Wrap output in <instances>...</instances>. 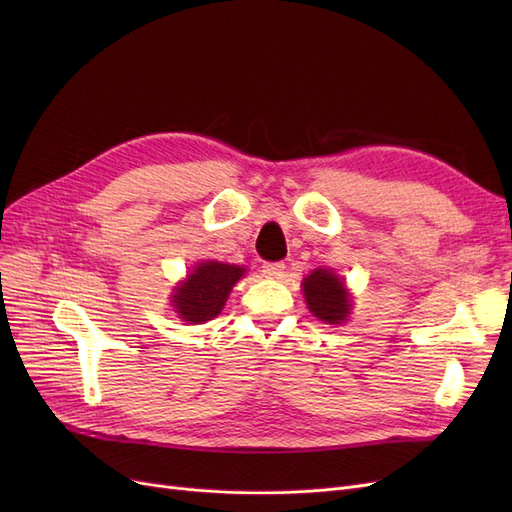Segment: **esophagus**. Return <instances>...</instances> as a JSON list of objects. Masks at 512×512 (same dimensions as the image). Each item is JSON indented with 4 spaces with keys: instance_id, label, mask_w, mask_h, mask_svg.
Segmentation results:
<instances>
[{
    "instance_id": "esophagus-1",
    "label": "esophagus",
    "mask_w": 512,
    "mask_h": 512,
    "mask_svg": "<svg viewBox=\"0 0 512 512\" xmlns=\"http://www.w3.org/2000/svg\"><path fill=\"white\" fill-rule=\"evenodd\" d=\"M284 269H286L284 262H265V265H262V275H265V277H282Z\"/></svg>"
}]
</instances>
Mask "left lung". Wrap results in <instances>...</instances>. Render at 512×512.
<instances>
[{
  "instance_id": "left-lung-1",
  "label": "left lung",
  "mask_w": 512,
  "mask_h": 512,
  "mask_svg": "<svg viewBox=\"0 0 512 512\" xmlns=\"http://www.w3.org/2000/svg\"><path fill=\"white\" fill-rule=\"evenodd\" d=\"M303 294L312 314L329 324L344 322L350 314V294L333 271L316 269L303 280Z\"/></svg>"
}]
</instances>
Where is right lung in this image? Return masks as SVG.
Here are the masks:
<instances>
[{
    "label": "right lung",
    "mask_w": 512,
    "mask_h": 512,
    "mask_svg": "<svg viewBox=\"0 0 512 512\" xmlns=\"http://www.w3.org/2000/svg\"><path fill=\"white\" fill-rule=\"evenodd\" d=\"M245 269L224 262H200L173 297L177 314L192 324L207 322L222 312L232 286Z\"/></svg>",
    "instance_id": "obj_1"
}]
</instances>
